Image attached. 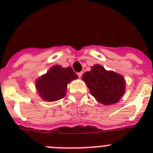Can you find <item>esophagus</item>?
I'll return each instance as SVG.
<instances>
[{"mask_svg": "<svg viewBox=\"0 0 153 153\" xmlns=\"http://www.w3.org/2000/svg\"><path fill=\"white\" fill-rule=\"evenodd\" d=\"M82 72H79V73H78V76L79 77V78H81L82 77Z\"/></svg>", "mask_w": 153, "mask_h": 153, "instance_id": "obj_1", "label": "esophagus"}]
</instances>
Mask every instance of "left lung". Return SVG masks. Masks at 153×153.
<instances>
[{"instance_id":"8db88e82","label":"left lung","mask_w":153,"mask_h":153,"mask_svg":"<svg viewBox=\"0 0 153 153\" xmlns=\"http://www.w3.org/2000/svg\"><path fill=\"white\" fill-rule=\"evenodd\" d=\"M82 80L88 86L91 95L100 103L109 105L119 102L126 89L123 76L112 71H106L99 64L91 67L82 74Z\"/></svg>"}]
</instances>
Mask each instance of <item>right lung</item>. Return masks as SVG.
I'll return each instance as SVG.
<instances>
[{"instance_id": "obj_1", "label": "right lung", "mask_w": 153, "mask_h": 153, "mask_svg": "<svg viewBox=\"0 0 153 153\" xmlns=\"http://www.w3.org/2000/svg\"><path fill=\"white\" fill-rule=\"evenodd\" d=\"M78 79V75L71 67L63 68L55 65L47 74L42 75L36 82L39 95L47 102L59 100L66 95L67 84Z\"/></svg>"}]
</instances>
